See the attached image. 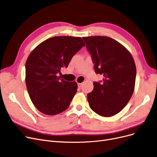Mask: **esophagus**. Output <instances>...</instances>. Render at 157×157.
Returning <instances> with one entry per match:
<instances>
[{"instance_id": "obj_1", "label": "esophagus", "mask_w": 157, "mask_h": 157, "mask_svg": "<svg viewBox=\"0 0 157 157\" xmlns=\"http://www.w3.org/2000/svg\"><path fill=\"white\" fill-rule=\"evenodd\" d=\"M78 86L79 88H81V87H82V86H83V83H78Z\"/></svg>"}]
</instances>
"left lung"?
Instances as JSON below:
<instances>
[{"label": "left lung", "instance_id": "1", "mask_svg": "<svg viewBox=\"0 0 157 157\" xmlns=\"http://www.w3.org/2000/svg\"><path fill=\"white\" fill-rule=\"evenodd\" d=\"M91 54L95 73L103 74L101 82L94 83L92 92L87 94L92 110L103 117L120 112L133 93L136 66L126 48L108 36L83 37Z\"/></svg>", "mask_w": 157, "mask_h": 157}]
</instances>
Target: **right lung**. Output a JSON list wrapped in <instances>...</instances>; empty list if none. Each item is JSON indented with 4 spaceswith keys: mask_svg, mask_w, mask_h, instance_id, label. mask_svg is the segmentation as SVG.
I'll list each match as a JSON object with an SVG mask.
<instances>
[{
    "mask_svg": "<svg viewBox=\"0 0 157 157\" xmlns=\"http://www.w3.org/2000/svg\"><path fill=\"white\" fill-rule=\"evenodd\" d=\"M85 45L80 37L54 36L40 44L25 63V84L38 110L54 115L65 111L77 92V83L60 79L74 55Z\"/></svg>",
    "mask_w": 157,
    "mask_h": 157,
    "instance_id": "obj_1",
    "label": "right lung"
}]
</instances>
